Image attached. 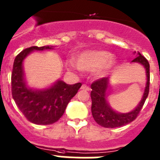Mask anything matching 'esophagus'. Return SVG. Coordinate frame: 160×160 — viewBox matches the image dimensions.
<instances>
[{
	"instance_id": "esophagus-1",
	"label": "esophagus",
	"mask_w": 160,
	"mask_h": 160,
	"mask_svg": "<svg viewBox=\"0 0 160 160\" xmlns=\"http://www.w3.org/2000/svg\"><path fill=\"white\" fill-rule=\"evenodd\" d=\"M81 89H82V90H86V91H90V88L86 84H83L82 86H81Z\"/></svg>"
}]
</instances>
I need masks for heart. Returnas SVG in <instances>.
Listing matches in <instances>:
<instances>
[{"mask_svg":"<svg viewBox=\"0 0 160 160\" xmlns=\"http://www.w3.org/2000/svg\"><path fill=\"white\" fill-rule=\"evenodd\" d=\"M112 55L105 51H88L79 55L76 64L80 70H96L110 62Z\"/></svg>","mask_w":160,"mask_h":160,"instance_id":"obj_1","label":"heart"}]
</instances>
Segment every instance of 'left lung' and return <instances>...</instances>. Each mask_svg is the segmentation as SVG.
<instances>
[{
  "instance_id": "left-lung-1",
  "label": "left lung",
  "mask_w": 160,
  "mask_h": 160,
  "mask_svg": "<svg viewBox=\"0 0 160 160\" xmlns=\"http://www.w3.org/2000/svg\"><path fill=\"white\" fill-rule=\"evenodd\" d=\"M132 62H140L146 69L148 81L145 87L144 93L142 98L141 102L134 110L128 113H118L111 109L106 102L107 89L109 80L106 78H102L91 84L92 91L90 97L92 100L91 112L93 119L99 125L105 128H118L121 127L134 121L141 111L145 101L147 99L149 93L150 86V65L148 61L140 52Z\"/></svg>"
}]
</instances>
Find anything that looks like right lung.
I'll list each match as a JSON object with an SVG mask.
<instances>
[{
    "label": "right lung",
    "instance_id": "obj_1",
    "mask_svg": "<svg viewBox=\"0 0 160 160\" xmlns=\"http://www.w3.org/2000/svg\"><path fill=\"white\" fill-rule=\"evenodd\" d=\"M51 47L33 46L19 53L13 62L12 72V95L20 112L30 122L36 124H51L58 121L63 115L67 104L78 93L82 83L68 85L58 81L41 91L27 88L23 81L22 62L33 50L51 49Z\"/></svg>",
    "mask_w": 160,
    "mask_h": 160
}]
</instances>
